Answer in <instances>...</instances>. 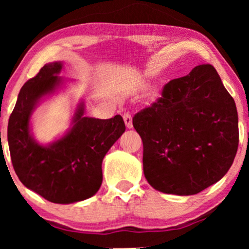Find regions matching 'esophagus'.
I'll return each instance as SVG.
<instances>
[{"instance_id": "34e87169", "label": "esophagus", "mask_w": 249, "mask_h": 249, "mask_svg": "<svg viewBox=\"0 0 249 249\" xmlns=\"http://www.w3.org/2000/svg\"><path fill=\"white\" fill-rule=\"evenodd\" d=\"M124 124L127 125L128 129H131L132 128V117L130 113H124Z\"/></svg>"}]
</instances>
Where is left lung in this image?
Returning a JSON list of instances; mask_svg holds the SVG:
<instances>
[{
  "instance_id": "obj_1",
  "label": "left lung",
  "mask_w": 249,
  "mask_h": 249,
  "mask_svg": "<svg viewBox=\"0 0 249 249\" xmlns=\"http://www.w3.org/2000/svg\"><path fill=\"white\" fill-rule=\"evenodd\" d=\"M132 124L144 146L146 180L173 195H195L222 179L239 142L236 103L211 64L169 81Z\"/></svg>"
}]
</instances>
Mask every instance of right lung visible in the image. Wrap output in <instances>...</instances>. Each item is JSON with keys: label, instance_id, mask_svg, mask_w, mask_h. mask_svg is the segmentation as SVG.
I'll return each instance as SVG.
<instances>
[{"label": "right lung", "instance_id": "right-lung-1", "mask_svg": "<svg viewBox=\"0 0 249 249\" xmlns=\"http://www.w3.org/2000/svg\"><path fill=\"white\" fill-rule=\"evenodd\" d=\"M61 61L47 63L23 85L8 124V142L13 169L27 188L49 202L70 204L98 192L103 180L102 162L125 125L121 115L85 117V104L74 111L70 128L62 137L39 144L30 129V118L46 96L62 87Z\"/></svg>", "mask_w": 249, "mask_h": 249}]
</instances>
